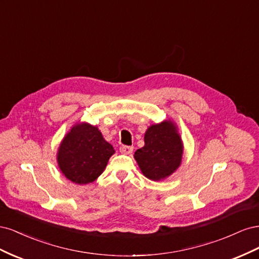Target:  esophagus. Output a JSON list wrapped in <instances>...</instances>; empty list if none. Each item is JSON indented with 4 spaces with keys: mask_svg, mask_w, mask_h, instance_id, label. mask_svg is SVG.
Wrapping results in <instances>:
<instances>
[{
    "mask_svg": "<svg viewBox=\"0 0 259 259\" xmlns=\"http://www.w3.org/2000/svg\"><path fill=\"white\" fill-rule=\"evenodd\" d=\"M133 148L132 146H121L120 147V152L124 154H131L133 152Z\"/></svg>",
    "mask_w": 259,
    "mask_h": 259,
    "instance_id": "esophagus-1",
    "label": "esophagus"
}]
</instances>
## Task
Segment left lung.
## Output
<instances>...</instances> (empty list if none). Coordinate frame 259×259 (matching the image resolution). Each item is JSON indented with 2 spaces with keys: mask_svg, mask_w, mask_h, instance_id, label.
I'll return each instance as SVG.
<instances>
[{
  "mask_svg": "<svg viewBox=\"0 0 259 259\" xmlns=\"http://www.w3.org/2000/svg\"><path fill=\"white\" fill-rule=\"evenodd\" d=\"M143 174L152 180H161L174 173L183 156L182 139L171 122L152 125L145 134V146L135 152Z\"/></svg>",
  "mask_w": 259,
  "mask_h": 259,
  "instance_id": "left-lung-1",
  "label": "left lung"
}]
</instances>
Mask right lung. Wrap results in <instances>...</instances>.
I'll use <instances>...</instances> for the list:
<instances>
[{
  "label": "right lung",
  "mask_w": 259,
  "mask_h": 259,
  "mask_svg": "<svg viewBox=\"0 0 259 259\" xmlns=\"http://www.w3.org/2000/svg\"><path fill=\"white\" fill-rule=\"evenodd\" d=\"M113 147L96 126L77 124L64 138L58 150V165L64 175L76 184H89L103 173Z\"/></svg>",
  "instance_id": "add662e5"
}]
</instances>
